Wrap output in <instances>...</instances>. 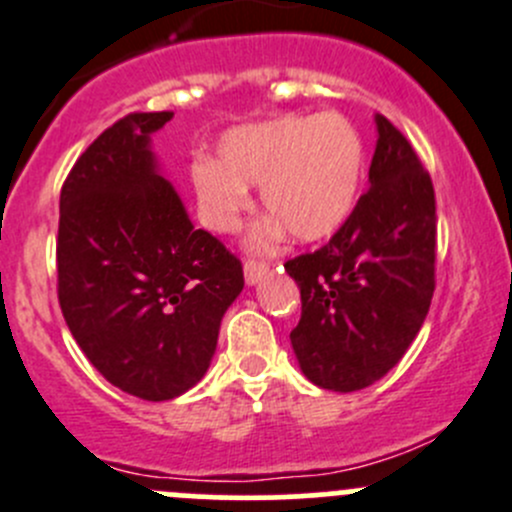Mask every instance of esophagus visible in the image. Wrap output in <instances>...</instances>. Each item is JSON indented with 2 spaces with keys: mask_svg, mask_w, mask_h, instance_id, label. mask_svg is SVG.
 <instances>
[{
  "mask_svg": "<svg viewBox=\"0 0 512 512\" xmlns=\"http://www.w3.org/2000/svg\"><path fill=\"white\" fill-rule=\"evenodd\" d=\"M270 272V265L267 262H257V260H247L245 262V282L247 285H257L262 277Z\"/></svg>",
  "mask_w": 512,
  "mask_h": 512,
  "instance_id": "34e87169",
  "label": "esophagus"
}]
</instances>
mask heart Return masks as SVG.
<instances>
[{"mask_svg":"<svg viewBox=\"0 0 512 512\" xmlns=\"http://www.w3.org/2000/svg\"><path fill=\"white\" fill-rule=\"evenodd\" d=\"M365 175V142L340 112L285 114L227 132L220 162L192 165V187L205 225L232 232L262 187L272 217L252 230V247H270L285 230L297 242H322L355 210Z\"/></svg>","mask_w":512,"mask_h":512,"instance_id":"1","label":"heart"}]
</instances>
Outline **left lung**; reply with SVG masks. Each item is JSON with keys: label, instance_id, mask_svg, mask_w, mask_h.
<instances>
[{"label": "left lung", "instance_id": "left-lung-1", "mask_svg": "<svg viewBox=\"0 0 512 512\" xmlns=\"http://www.w3.org/2000/svg\"><path fill=\"white\" fill-rule=\"evenodd\" d=\"M370 190L320 250L285 262L302 315L290 332L317 388L355 393L388 375L423 327L435 290V192L393 122L375 114Z\"/></svg>", "mask_w": 512, "mask_h": 512}]
</instances>
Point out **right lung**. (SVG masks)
Wrapping results in <instances>:
<instances>
[{
    "mask_svg": "<svg viewBox=\"0 0 512 512\" xmlns=\"http://www.w3.org/2000/svg\"><path fill=\"white\" fill-rule=\"evenodd\" d=\"M172 112H135L74 162L59 195L57 292L87 360L135 398L172 400L205 377L242 265L195 230L152 135Z\"/></svg>",
    "mask_w": 512,
    "mask_h": 512,
    "instance_id": "1",
    "label": "right lung"
}]
</instances>
